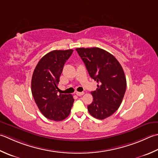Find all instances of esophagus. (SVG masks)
I'll return each instance as SVG.
<instances>
[{
  "label": "esophagus",
  "mask_w": 158,
  "mask_h": 158,
  "mask_svg": "<svg viewBox=\"0 0 158 158\" xmlns=\"http://www.w3.org/2000/svg\"><path fill=\"white\" fill-rule=\"evenodd\" d=\"M76 94L77 95V96H82L83 94H84V92H76Z\"/></svg>",
  "instance_id": "esophagus-1"
}]
</instances>
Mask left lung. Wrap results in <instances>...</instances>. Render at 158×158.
<instances>
[{"instance_id": "1", "label": "left lung", "mask_w": 158, "mask_h": 158, "mask_svg": "<svg viewBox=\"0 0 158 158\" xmlns=\"http://www.w3.org/2000/svg\"><path fill=\"white\" fill-rule=\"evenodd\" d=\"M89 76L98 83L92 91L93 101L88 110L94 118L103 120L118 109L126 91L127 81L121 65L115 57L103 49L77 48Z\"/></svg>"}]
</instances>
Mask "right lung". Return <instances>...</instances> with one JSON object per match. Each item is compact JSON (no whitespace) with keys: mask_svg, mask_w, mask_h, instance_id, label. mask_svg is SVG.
I'll list each match as a JSON object with an SVG mask.
<instances>
[{"mask_svg":"<svg viewBox=\"0 0 158 158\" xmlns=\"http://www.w3.org/2000/svg\"><path fill=\"white\" fill-rule=\"evenodd\" d=\"M73 50H55L41 58L33 71L31 92L37 106L46 118L55 121L70 114L74 98L71 94H58L57 85L66 60Z\"/></svg>","mask_w":158,"mask_h":158,"instance_id":"obj_1","label":"right lung"}]
</instances>
